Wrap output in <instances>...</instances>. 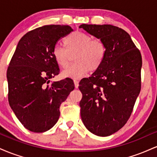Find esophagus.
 I'll list each match as a JSON object with an SVG mask.
<instances>
[{
	"instance_id": "34e87169",
	"label": "esophagus",
	"mask_w": 157,
	"mask_h": 157,
	"mask_svg": "<svg viewBox=\"0 0 157 157\" xmlns=\"http://www.w3.org/2000/svg\"><path fill=\"white\" fill-rule=\"evenodd\" d=\"M74 83H75V88H78V86H79V81L77 80H74Z\"/></svg>"
}]
</instances>
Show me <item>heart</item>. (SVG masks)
<instances>
[{
  "label": "heart",
  "instance_id": "heart-1",
  "mask_svg": "<svg viewBox=\"0 0 157 157\" xmlns=\"http://www.w3.org/2000/svg\"><path fill=\"white\" fill-rule=\"evenodd\" d=\"M66 48L56 45L52 50L55 62L62 68H66L75 56V64L62 72L64 77L77 79L89 71H95L102 66L105 57V46L100 39L82 32H74L64 39Z\"/></svg>",
  "mask_w": 157,
  "mask_h": 157
}]
</instances>
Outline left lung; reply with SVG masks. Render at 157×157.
Listing matches in <instances>:
<instances>
[{"mask_svg":"<svg viewBox=\"0 0 157 157\" xmlns=\"http://www.w3.org/2000/svg\"><path fill=\"white\" fill-rule=\"evenodd\" d=\"M105 46L102 66L79 83L80 115L92 134L107 136L128 120L141 89L142 56L130 35L112 25L82 24Z\"/></svg>","mask_w":157,"mask_h":157,"instance_id":"1","label":"left lung"}]
</instances>
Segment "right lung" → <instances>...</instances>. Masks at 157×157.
<instances>
[{
	"instance_id": "right-lung-1",
	"label": "right lung",
	"mask_w": 157,
	"mask_h": 157,
	"mask_svg": "<svg viewBox=\"0 0 157 157\" xmlns=\"http://www.w3.org/2000/svg\"><path fill=\"white\" fill-rule=\"evenodd\" d=\"M72 31L66 25H47L27 32L9 65V103L19 121L32 132H45L55 125L61 103L75 89L71 78L49 84V79L60 72L52 50Z\"/></svg>"
}]
</instances>
